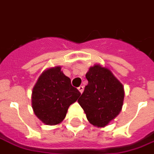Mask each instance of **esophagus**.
Returning <instances> with one entry per match:
<instances>
[{
	"label": "esophagus",
	"instance_id": "obj_1",
	"mask_svg": "<svg viewBox=\"0 0 154 154\" xmlns=\"http://www.w3.org/2000/svg\"><path fill=\"white\" fill-rule=\"evenodd\" d=\"M78 89H79V92L82 93V92H84V86H79L78 88Z\"/></svg>",
	"mask_w": 154,
	"mask_h": 154
}]
</instances>
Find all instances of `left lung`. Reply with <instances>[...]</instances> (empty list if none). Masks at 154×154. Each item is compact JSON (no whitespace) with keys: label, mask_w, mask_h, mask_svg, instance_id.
<instances>
[{"label":"left lung","mask_w":154,"mask_h":154,"mask_svg":"<svg viewBox=\"0 0 154 154\" xmlns=\"http://www.w3.org/2000/svg\"><path fill=\"white\" fill-rule=\"evenodd\" d=\"M86 79L88 84L78 101L90 123L102 128L121 111L123 87L110 70L99 65L90 68Z\"/></svg>","instance_id":"1"}]
</instances>
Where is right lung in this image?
<instances>
[{
    "mask_svg": "<svg viewBox=\"0 0 154 154\" xmlns=\"http://www.w3.org/2000/svg\"><path fill=\"white\" fill-rule=\"evenodd\" d=\"M80 92L73 87L70 78L57 66L45 70L32 91V108L35 115L47 125L64 119L69 106L75 102Z\"/></svg>",
    "mask_w": 154,
    "mask_h": 154,
    "instance_id": "1",
    "label": "right lung"
}]
</instances>
